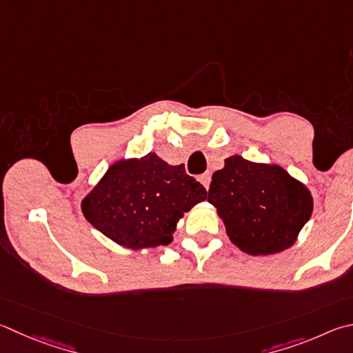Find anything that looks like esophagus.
I'll use <instances>...</instances> for the list:
<instances>
[{
	"instance_id": "obj_1",
	"label": "esophagus",
	"mask_w": 353,
	"mask_h": 353,
	"mask_svg": "<svg viewBox=\"0 0 353 353\" xmlns=\"http://www.w3.org/2000/svg\"><path fill=\"white\" fill-rule=\"evenodd\" d=\"M199 181H201V183L205 187V190L210 188V182H211V174L210 172H203V174L199 177Z\"/></svg>"
}]
</instances>
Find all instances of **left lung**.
I'll use <instances>...</instances> for the list:
<instances>
[{
    "label": "left lung",
    "instance_id": "8db88e82",
    "mask_svg": "<svg viewBox=\"0 0 353 353\" xmlns=\"http://www.w3.org/2000/svg\"><path fill=\"white\" fill-rule=\"evenodd\" d=\"M208 202L217 208L230 241L253 256L292 247L313 210L309 188L284 168L241 156L225 159L211 177Z\"/></svg>",
    "mask_w": 353,
    "mask_h": 353
}]
</instances>
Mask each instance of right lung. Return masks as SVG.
Returning a JSON list of instances; mask_svg holds the SVG:
<instances>
[{"label":"right lung","instance_id":"right-lung-1","mask_svg":"<svg viewBox=\"0 0 353 353\" xmlns=\"http://www.w3.org/2000/svg\"><path fill=\"white\" fill-rule=\"evenodd\" d=\"M207 199V191L183 165H168L156 152L112 163L83 199L92 225L131 250L168 245L183 213Z\"/></svg>","mask_w":353,"mask_h":353}]
</instances>
